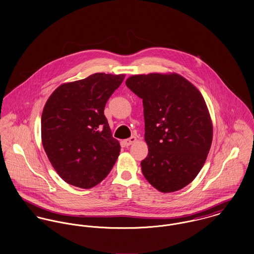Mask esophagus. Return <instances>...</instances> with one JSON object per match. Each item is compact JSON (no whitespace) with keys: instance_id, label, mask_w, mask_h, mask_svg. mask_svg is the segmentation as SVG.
<instances>
[{"instance_id":"esophagus-1","label":"esophagus","mask_w":254,"mask_h":254,"mask_svg":"<svg viewBox=\"0 0 254 254\" xmlns=\"http://www.w3.org/2000/svg\"><path fill=\"white\" fill-rule=\"evenodd\" d=\"M135 141H137V138L133 136V137H131V138L125 139V140H124V143H125V145H126V146H129V145H131L132 143H134Z\"/></svg>"}]
</instances>
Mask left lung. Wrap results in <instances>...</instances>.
Masks as SVG:
<instances>
[{
  "label": "left lung",
  "mask_w": 254,
  "mask_h": 254,
  "mask_svg": "<svg viewBox=\"0 0 254 254\" xmlns=\"http://www.w3.org/2000/svg\"><path fill=\"white\" fill-rule=\"evenodd\" d=\"M127 87L142 99L148 154L141 172L157 190L189 185L203 168L212 140V123L200 91L178 73L136 74Z\"/></svg>",
  "instance_id": "1"
}]
</instances>
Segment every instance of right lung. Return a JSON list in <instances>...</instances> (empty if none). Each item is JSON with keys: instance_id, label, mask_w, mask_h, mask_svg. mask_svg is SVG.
I'll list each match as a JSON object with an SVG mask.
<instances>
[{"instance_id": "add662e5", "label": "right lung", "mask_w": 254, "mask_h": 254, "mask_svg": "<svg viewBox=\"0 0 254 254\" xmlns=\"http://www.w3.org/2000/svg\"><path fill=\"white\" fill-rule=\"evenodd\" d=\"M124 74L97 72L60 85L42 115V141L57 174L69 185L91 188L112 171L120 152L104 115Z\"/></svg>"}]
</instances>
